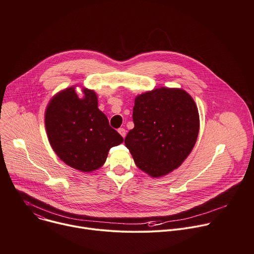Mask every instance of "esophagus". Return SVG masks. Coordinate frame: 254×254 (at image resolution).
<instances>
[{"instance_id":"1","label":"esophagus","mask_w":254,"mask_h":254,"mask_svg":"<svg viewBox=\"0 0 254 254\" xmlns=\"http://www.w3.org/2000/svg\"><path fill=\"white\" fill-rule=\"evenodd\" d=\"M118 131H119V133H120L123 137H125V136H126V134H127L126 129H125V128H123V127H122V128H119V129H118Z\"/></svg>"}]
</instances>
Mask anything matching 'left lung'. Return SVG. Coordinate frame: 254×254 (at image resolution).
<instances>
[{
    "label": "left lung",
    "mask_w": 254,
    "mask_h": 254,
    "mask_svg": "<svg viewBox=\"0 0 254 254\" xmlns=\"http://www.w3.org/2000/svg\"><path fill=\"white\" fill-rule=\"evenodd\" d=\"M134 127L126 136L138 169L161 178L179 168L192 152L200 127L197 105L181 88L161 87L137 95Z\"/></svg>",
    "instance_id": "8db88e82"
}]
</instances>
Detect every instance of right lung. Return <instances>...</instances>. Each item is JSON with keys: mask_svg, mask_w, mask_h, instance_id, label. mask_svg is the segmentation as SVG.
<instances>
[{"mask_svg": "<svg viewBox=\"0 0 254 254\" xmlns=\"http://www.w3.org/2000/svg\"><path fill=\"white\" fill-rule=\"evenodd\" d=\"M75 86L56 93L45 111V127L55 154L66 165L84 173L103 166L111 148L124 141L106 116L98 110L94 90Z\"/></svg>", "mask_w": 254, "mask_h": 254, "instance_id": "right-lung-1", "label": "right lung"}]
</instances>
